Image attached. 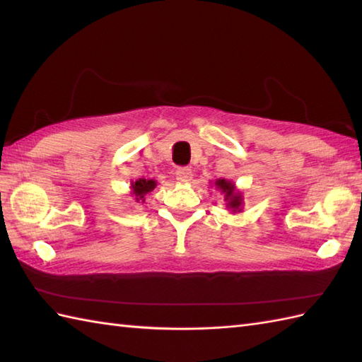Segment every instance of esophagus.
<instances>
[{
    "label": "esophagus",
    "instance_id": "esophagus-1",
    "mask_svg": "<svg viewBox=\"0 0 362 362\" xmlns=\"http://www.w3.org/2000/svg\"><path fill=\"white\" fill-rule=\"evenodd\" d=\"M175 179L179 183H188L193 180V171L189 168H179L175 171Z\"/></svg>",
    "mask_w": 362,
    "mask_h": 362
}]
</instances>
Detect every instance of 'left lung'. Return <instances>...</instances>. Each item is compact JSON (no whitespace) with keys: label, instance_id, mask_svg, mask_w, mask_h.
Returning a JSON list of instances; mask_svg holds the SVG:
<instances>
[{"label":"left lung","instance_id":"1","mask_svg":"<svg viewBox=\"0 0 362 362\" xmlns=\"http://www.w3.org/2000/svg\"><path fill=\"white\" fill-rule=\"evenodd\" d=\"M213 185L216 187V189H219L222 194H224L226 206L230 211H232V213H241L243 211V206H244L243 193L236 188V185L232 180L216 179L213 182Z\"/></svg>","mask_w":362,"mask_h":362}]
</instances>
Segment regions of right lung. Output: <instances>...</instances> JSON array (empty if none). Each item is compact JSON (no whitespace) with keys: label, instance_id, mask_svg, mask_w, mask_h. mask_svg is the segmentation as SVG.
<instances>
[{"label":"right lung","instance_id":"right-lung-1","mask_svg":"<svg viewBox=\"0 0 362 362\" xmlns=\"http://www.w3.org/2000/svg\"><path fill=\"white\" fill-rule=\"evenodd\" d=\"M157 187V180L153 179H138L130 183V194L135 199V202L144 204L146 196L152 193Z\"/></svg>","mask_w":362,"mask_h":362}]
</instances>
